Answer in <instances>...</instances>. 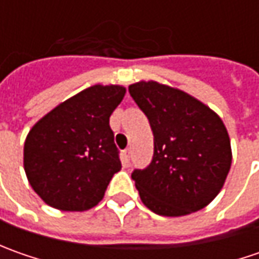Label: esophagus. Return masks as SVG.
Returning <instances> with one entry per match:
<instances>
[{
  "label": "esophagus",
  "mask_w": 259,
  "mask_h": 259,
  "mask_svg": "<svg viewBox=\"0 0 259 259\" xmlns=\"http://www.w3.org/2000/svg\"><path fill=\"white\" fill-rule=\"evenodd\" d=\"M121 157H122V163L125 165L130 163V157H131V148H125L124 151L121 153Z\"/></svg>",
  "instance_id": "esophagus-1"
}]
</instances>
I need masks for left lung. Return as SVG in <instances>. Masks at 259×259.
Listing matches in <instances>:
<instances>
[{
  "mask_svg": "<svg viewBox=\"0 0 259 259\" xmlns=\"http://www.w3.org/2000/svg\"><path fill=\"white\" fill-rule=\"evenodd\" d=\"M154 135V154L131 177L143 203L161 216L197 212L221 192L232 163L231 141L210 108L157 82L128 88Z\"/></svg>",
  "mask_w": 259,
  "mask_h": 259,
  "instance_id": "obj_1",
  "label": "left lung"
}]
</instances>
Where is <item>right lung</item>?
Listing matches in <instances>:
<instances>
[{
    "label": "right lung",
    "mask_w": 259,
    "mask_h": 259,
    "mask_svg": "<svg viewBox=\"0 0 259 259\" xmlns=\"http://www.w3.org/2000/svg\"><path fill=\"white\" fill-rule=\"evenodd\" d=\"M124 95L122 86H91L31 128L24 144V170L46 203L82 212L102 200L122 167L109 116Z\"/></svg>",
    "instance_id": "obj_1"
}]
</instances>
